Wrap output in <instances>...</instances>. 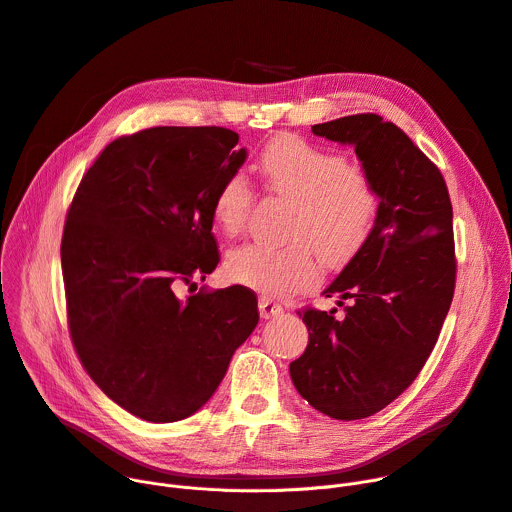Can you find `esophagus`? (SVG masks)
I'll return each mask as SVG.
<instances>
[{
    "instance_id": "1",
    "label": "esophagus",
    "mask_w": 512,
    "mask_h": 512,
    "mask_svg": "<svg viewBox=\"0 0 512 512\" xmlns=\"http://www.w3.org/2000/svg\"><path fill=\"white\" fill-rule=\"evenodd\" d=\"M258 309H260V318L262 320H270L277 318L283 313V307L279 303H274L270 297H260L258 299Z\"/></svg>"
}]
</instances>
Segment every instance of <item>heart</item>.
I'll return each mask as SVG.
<instances>
[{
	"label": "heart",
	"instance_id": "b5f03b06",
	"mask_svg": "<svg viewBox=\"0 0 512 512\" xmlns=\"http://www.w3.org/2000/svg\"><path fill=\"white\" fill-rule=\"evenodd\" d=\"M262 184L293 201L287 246L244 244L233 248L225 268L238 285L270 297H289L320 281V260L344 266L371 240L381 196L369 172L332 149L297 135L270 139L256 160ZM254 190L233 172L217 186L211 213L225 233H238L252 211Z\"/></svg>",
	"mask_w": 512,
	"mask_h": 512
}]
</instances>
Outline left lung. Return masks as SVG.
Listing matches in <instances>:
<instances>
[{"mask_svg": "<svg viewBox=\"0 0 512 512\" xmlns=\"http://www.w3.org/2000/svg\"><path fill=\"white\" fill-rule=\"evenodd\" d=\"M311 131L355 147L381 211L367 246L324 291L340 295L338 307L349 301L344 316L299 311L309 342L289 373L313 408L359 420L396 400L437 344L455 291L453 209L439 168L379 114L342 116Z\"/></svg>", "mask_w": 512, "mask_h": 512, "instance_id": "8db88e82", "label": "left lung"}]
</instances>
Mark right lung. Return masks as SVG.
I'll return each mask as SVG.
<instances>
[{"label":"right lung","mask_w":512,"mask_h":512,"mask_svg":"<svg viewBox=\"0 0 512 512\" xmlns=\"http://www.w3.org/2000/svg\"><path fill=\"white\" fill-rule=\"evenodd\" d=\"M223 127H153L119 137L84 174L61 240L67 322L84 369L147 422L203 408L258 324L233 285L176 295L219 262L211 201L248 151Z\"/></svg>","instance_id":"obj_1"}]
</instances>
